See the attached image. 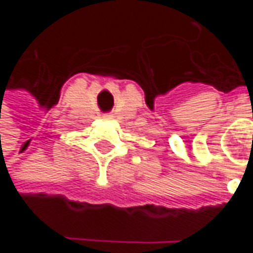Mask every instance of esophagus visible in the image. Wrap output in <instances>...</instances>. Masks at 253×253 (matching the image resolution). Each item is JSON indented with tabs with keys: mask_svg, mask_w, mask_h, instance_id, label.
Returning a JSON list of instances; mask_svg holds the SVG:
<instances>
[{
	"mask_svg": "<svg viewBox=\"0 0 253 253\" xmlns=\"http://www.w3.org/2000/svg\"><path fill=\"white\" fill-rule=\"evenodd\" d=\"M104 119H113V116L108 113V114H104Z\"/></svg>",
	"mask_w": 253,
	"mask_h": 253,
	"instance_id": "34e87169",
	"label": "esophagus"
}]
</instances>
